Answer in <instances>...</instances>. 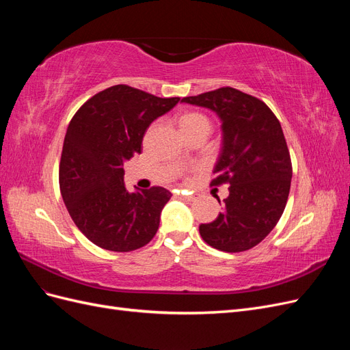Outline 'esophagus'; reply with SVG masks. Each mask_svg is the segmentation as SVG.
I'll list each match as a JSON object with an SVG mask.
<instances>
[{"mask_svg":"<svg viewBox=\"0 0 350 350\" xmlns=\"http://www.w3.org/2000/svg\"><path fill=\"white\" fill-rule=\"evenodd\" d=\"M179 197H181L183 200H187V201H193V200L196 198V196H194V194H187V193L179 194Z\"/></svg>","mask_w":350,"mask_h":350,"instance_id":"34e87169","label":"esophagus"}]
</instances>
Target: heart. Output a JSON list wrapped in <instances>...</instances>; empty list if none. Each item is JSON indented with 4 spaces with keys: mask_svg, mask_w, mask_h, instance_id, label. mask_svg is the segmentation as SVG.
<instances>
[{
    "mask_svg": "<svg viewBox=\"0 0 350 350\" xmlns=\"http://www.w3.org/2000/svg\"><path fill=\"white\" fill-rule=\"evenodd\" d=\"M179 124H181V129L187 135L203 130L210 131L211 126L207 116L200 112H185L181 118H179Z\"/></svg>",
    "mask_w": 350,
    "mask_h": 350,
    "instance_id": "obj_1",
    "label": "heart"
}]
</instances>
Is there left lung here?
Segmentation results:
<instances>
[{"label": "left lung", "instance_id": "1", "mask_svg": "<svg viewBox=\"0 0 350 350\" xmlns=\"http://www.w3.org/2000/svg\"><path fill=\"white\" fill-rule=\"evenodd\" d=\"M181 102L215 111L224 133L210 185L229 184V196L216 220L200 225V235L225 252L251 250L278 225L288 203L292 162L282 125L262 100L234 88Z\"/></svg>", "mask_w": 350, "mask_h": 350}]
</instances>
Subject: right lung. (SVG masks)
Instances as JSON below:
<instances>
[{
    "instance_id": "obj_1",
    "label": "right lung",
    "mask_w": 350,
    "mask_h": 350,
    "mask_svg": "<svg viewBox=\"0 0 350 350\" xmlns=\"http://www.w3.org/2000/svg\"><path fill=\"white\" fill-rule=\"evenodd\" d=\"M178 102L116 84L74 113L62 146L59 189L72 221L94 245L129 252L156 235L172 194L163 187L129 193L124 162L142 153L146 130Z\"/></svg>"
}]
</instances>
